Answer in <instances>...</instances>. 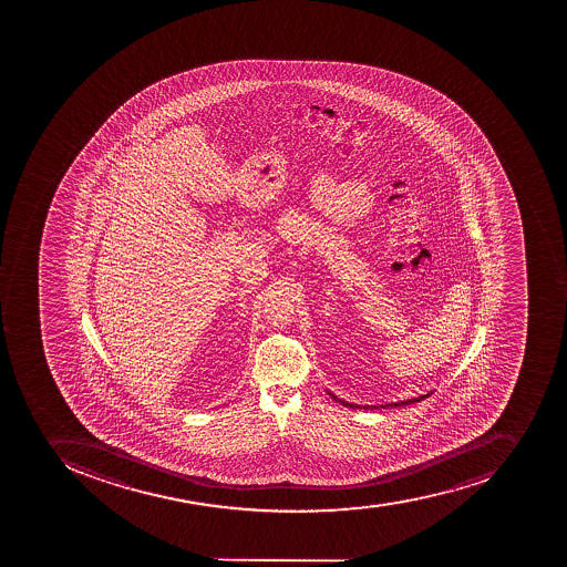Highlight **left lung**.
<instances>
[{
    "mask_svg": "<svg viewBox=\"0 0 567 567\" xmlns=\"http://www.w3.org/2000/svg\"><path fill=\"white\" fill-rule=\"evenodd\" d=\"M330 393V392H328ZM331 395V399H334V401H339L340 404H342V406H346V408H352V410H354V408H360L358 406V404H349V402H346V401H340V399H337L334 398L333 393H330ZM429 395H431V393H427V395H420V398H416V399H408V401H401V402H392V404H386V406H381V408H399V406H410V404H413V402H420V401H424V399H427ZM365 408V410H372V408H375V406H363Z\"/></svg>",
    "mask_w": 567,
    "mask_h": 567,
    "instance_id": "left-lung-1",
    "label": "left lung"
}]
</instances>
